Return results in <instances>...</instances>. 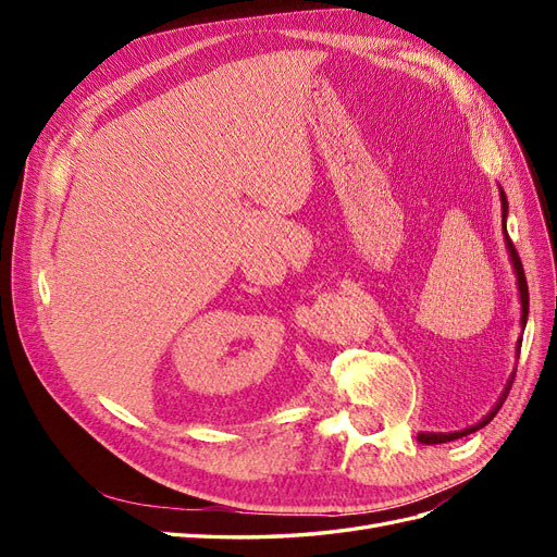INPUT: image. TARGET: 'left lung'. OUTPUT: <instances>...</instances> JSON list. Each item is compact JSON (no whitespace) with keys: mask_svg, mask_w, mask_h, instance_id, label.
I'll list each match as a JSON object with an SVG mask.
<instances>
[{"mask_svg":"<svg viewBox=\"0 0 557 557\" xmlns=\"http://www.w3.org/2000/svg\"><path fill=\"white\" fill-rule=\"evenodd\" d=\"M499 199H502V230H504V242H507V248H509V258H511L513 269H516V281H518V293H520V327L525 330V325H528V311H530L528 278H525V272H522V262H520V258H518V250H516L513 242L509 239V234H507V211H509V201H507V195H504L502 188H499ZM520 344H522V339H518L516 356H520ZM511 385H513V376L509 379L507 387H504V393H502L499 401L495 404V409H493L491 413H487V416L481 420V423L471 425V428H467V430H460V432H448V434H444V432H420V434H418V442H420V444H428V446H432V444H446V442H455V440H460V436H467V434H471V432H476V430L485 428V425L491 423V420L497 416V411L502 409V404H504V399H507V395H509V391H511Z\"/></svg>","mask_w":557,"mask_h":557,"instance_id":"left-lung-1","label":"left lung"}]
</instances>
